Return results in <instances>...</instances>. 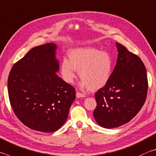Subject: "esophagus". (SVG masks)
Segmentation results:
<instances>
[{
    "instance_id": "esophagus-1",
    "label": "esophagus",
    "mask_w": 156,
    "mask_h": 156,
    "mask_svg": "<svg viewBox=\"0 0 156 156\" xmlns=\"http://www.w3.org/2000/svg\"><path fill=\"white\" fill-rule=\"evenodd\" d=\"M76 97L77 98H84L85 97V95L84 94V93H82L80 92H77L76 93Z\"/></svg>"
}]
</instances>
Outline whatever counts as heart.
Segmentation results:
<instances>
[{"label":"heart","mask_w":156,"mask_h":156,"mask_svg":"<svg viewBox=\"0 0 156 156\" xmlns=\"http://www.w3.org/2000/svg\"><path fill=\"white\" fill-rule=\"evenodd\" d=\"M69 58H64L61 63V73L63 80L72 84L76 77V70L82 79L80 87L91 90L104 87L111 76L113 61L108 53L93 48L71 50Z\"/></svg>","instance_id":"b5f03b06"}]
</instances>
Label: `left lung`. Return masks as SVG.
I'll return each mask as SVG.
<instances>
[{"label": "left lung", "instance_id": "1", "mask_svg": "<svg viewBox=\"0 0 156 156\" xmlns=\"http://www.w3.org/2000/svg\"><path fill=\"white\" fill-rule=\"evenodd\" d=\"M116 45L117 64L108 83L95 94L93 116L105 128L121 126L134 117L145 102L148 89L143 62L122 45Z\"/></svg>", "mask_w": 156, "mask_h": 156}]
</instances>
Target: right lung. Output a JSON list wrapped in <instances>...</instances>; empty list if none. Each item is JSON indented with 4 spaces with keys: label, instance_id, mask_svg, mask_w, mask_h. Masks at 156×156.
I'll return each mask as SVG.
<instances>
[{
    "label": "right lung",
    "instance_id": "right-lung-1",
    "mask_svg": "<svg viewBox=\"0 0 156 156\" xmlns=\"http://www.w3.org/2000/svg\"><path fill=\"white\" fill-rule=\"evenodd\" d=\"M56 46L33 48L13 65L8 77V94L16 117L29 128L53 132L66 122L76 90L57 76Z\"/></svg>",
    "mask_w": 156,
    "mask_h": 156
}]
</instances>
